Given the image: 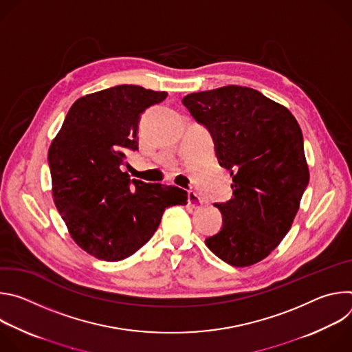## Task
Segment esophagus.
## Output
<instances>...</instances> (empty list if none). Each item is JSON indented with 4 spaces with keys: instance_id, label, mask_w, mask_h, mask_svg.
I'll list each match as a JSON object with an SVG mask.
<instances>
[{
    "instance_id": "esophagus-1",
    "label": "esophagus",
    "mask_w": 352,
    "mask_h": 352,
    "mask_svg": "<svg viewBox=\"0 0 352 352\" xmlns=\"http://www.w3.org/2000/svg\"><path fill=\"white\" fill-rule=\"evenodd\" d=\"M188 205L192 209H199L202 206V199L195 192V190H188Z\"/></svg>"
}]
</instances>
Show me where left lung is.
<instances>
[{
  "instance_id": "left-lung-1",
  "label": "left lung",
  "mask_w": 352,
  "mask_h": 352,
  "mask_svg": "<svg viewBox=\"0 0 352 352\" xmlns=\"http://www.w3.org/2000/svg\"><path fill=\"white\" fill-rule=\"evenodd\" d=\"M184 106L212 132L232 197L214 206L224 223L208 248L235 267L267 258L289 231L309 182L304 138L291 111L236 85L186 94Z\"/></svg>"
}]
</instances>
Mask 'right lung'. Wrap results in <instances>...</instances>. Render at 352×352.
<instances>
[{"label":"right lung","instance_id":"add662e5","mask_svg":"<svg viewBox=\"0 0 352 352\" xmlns=\"http://www.w3.org/2000/svg\"><path fill=\"white\" fill-rule=\"evenodd\" d=\"M167 97L135 85L86 94L72 104L48 148L52 192L69 235L100 261L118 262L143 246L164 210L188 204V192L129 179L120 168L138 150L140 114Z\"/></svg>","mask_w":352,"mask_h":352}]
</instances>
